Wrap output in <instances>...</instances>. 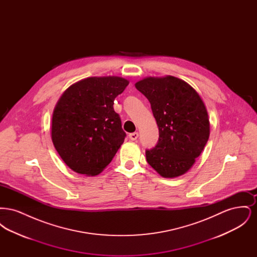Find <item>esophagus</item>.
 <instances>
[{
    "label": "esophagus",
    "mask_w": 257,
    "mask_h": 257,
    "mask_svg": "<svg viewBox=\"0 0 257 257\" xmlns=\"http://www.w3.org/2000/svg\"><path fill=\"white\" fill-rule=\"evenodd\" d=\"M138 137H139V133L138 132H134V133L129 134V138H130L131 141H136L138 139Z\"/></svg>",
    "instance_id": "34e87169"
}]
</instances>
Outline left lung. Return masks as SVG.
I'll return each instance as SVG.
<instances>
[{
	"label": "left lung",
	"mask_w": 257,
	"mask_h": 257,
	"mask_svg": "<svg viewBox=\"0 0 257 257\" xmlns=\"http://www.w3.org/2000/svg\"><path fill=\"white\" fill-rule=\"evenodd\" d=\"M135 86L150 102L159 128L156 146L146 150L147 163L163 177L182 175L195 164L209 139L203 101L189 84L172 76L148 77Z\"/></svg>",
	"instance_id": "obj_1"
}]
</instances>
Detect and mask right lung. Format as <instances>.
Returning a JSON list of instances; mask_svg holds the SVG:
<instances>
[{
    "label": "right lung",
    "mask_w": 257,
    "mask_h": 257,
    "mask_svg": "<svg viewBox=\"0 0 257 257\" xmlns=\"http://www.w3.org/2000/svg\"><path fill=\"white\" fill-rule=\"evenodd\" d=\"M128 84L119 77H91L61 95L53 112L52 141L72 171L97 175L114 157L126 133L112 105Z\"/></svg>",
    "instance_id": "right-lung-1"
}]
</instances>
